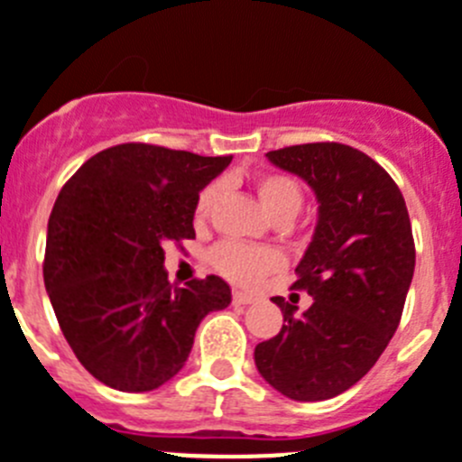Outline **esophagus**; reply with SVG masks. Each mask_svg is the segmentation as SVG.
<instances>
[{"label":"esophagus","instance_id":"esophagus-1","mask_svg":"<svg viewBox=\"0 0 462 462\" xmlns=\"http://www.w3.org/2000/svg\"><path fill=\"white\" fill-rule=\"evenodd\" d=\"M232 302H235L236 307H244V304H253L254 298L250 293H244V291H235V293H232Z\"/></svg>","mask_w":462,"mask_h":462}]
</instances>
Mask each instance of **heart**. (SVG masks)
<instances>
[{"mask_svg": "<svg viewBox=\"0 0 462 462\" xmlns=\"http://www.w3.org/2000/svg\"><path fill=\"white\" fill-rule=\"evenodd\" d=\"M254 189H257L266 212L275 221H284V218L291 221L302 208V187L295 178L286 176V173H262L254 180ZM218 194H221V182H209L208 187L200 189L194 205L196 221H205L209 217ZM209 262H212L214 271L221 273L223 277L245 286L254 284L263 275L282 266V259L275 250L241 244V241H223V244H218L209 253Z\"/></svg>", "mask_w": 462, "mask_h": 462, "instance_id": "heart-1", "label": "heart"}]
</instances>
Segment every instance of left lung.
<instances>
[{
	"mask_svg": "<svg viewBox=\"0 0 462 462\" xmlns=\"http://www.w3.org/2000/svg\"><path fill=\"white\" fill-rule=\"evenodd\" d=\"M266 155L307 180L320 205L291 284L313 304L298 316V307L273 298L284 325L254 347V364L291 400H331L377 364L400 325L415 271L409 209L386 169L347 144L313 142Z\"/></svg>",
	"mask_w": 462,
	"mask_h": 462,
	"instance_id": "1",
	"label": "left lung"
}]
</instances>
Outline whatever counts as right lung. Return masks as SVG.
Masks as SVG:
<instances>
[{"instance_id": "obj_1", "label": "right lung", "mask_w": 462, "mask_h": 462, "mask_svg": "<svg viewBox=\"0 0 462 462\" xmlns=\"http://www.w3.org/2000/svg\"><path fill=\"white\" fill-rule=\"evenodd\" d=\"M232 155L128 142L92 155L62 185L42 275L62 336L110 388L146 393L180 373L196 327L230 304L218 275L171 284L164 245L194 239L199 191Z\"/></svg>"}]
</instances>
